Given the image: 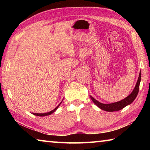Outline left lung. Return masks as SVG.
<instances>
[{
  "mask_svg": "<svg viewBox=\"0 0 150 150\" xmlns=\"http://www.w3.org/2000/svg\"><path fill=\"white\" fill-rule=\"evenodd\" d=\"M141 81V71L139 72V77L138 79V81H137L136 87L134 88L132 92L130 95L127 96L126 98L118 102L111 103V104H103L100 102H98V100L95 99L92 96H90L91 100H93V102L95 104V105L99 107L100 109H102L103 110L108 111V112H114V111H118L120 110L121 109L125 107L127 105H130V104L135 100L137 95H138L139 88V83H140Z\"/></svg>",
  "mask_w": 150,
  "mask_h": 150,
  "instance_id": "obj_1",
  "label": "left lung"
}]
</instances>
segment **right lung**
<instances>
[{
    "label": "right lung",
    "instance_id": "right-lung-1",
    "mask_svg": "<svg viewBox=\"0 0 150 150\" xmlns=\"http://www.w3.org/2000/svg\"><path fill=\"white\" fill-rule=\"evenodd\" d=\"M61 104V103H60ZM60 104L59 105H58L56 108H55V109H54V110L49 112H47V113H43V114H38V113H32L33 115H35V116H47V115H51V114H52L53 112H54L57 110V108L59 107V106L60 105Z\"/></svg>",
    "mask_w": 150,
    "mask_h": 150
}]
</instances>
